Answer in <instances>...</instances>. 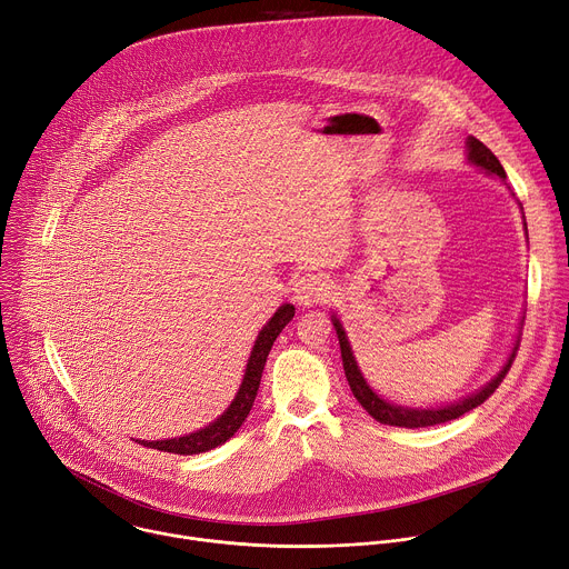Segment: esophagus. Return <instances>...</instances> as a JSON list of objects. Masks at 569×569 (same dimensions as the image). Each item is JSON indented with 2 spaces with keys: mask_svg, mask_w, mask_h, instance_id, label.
<instances>
[{
  "mask_svg": "<svg viewBox=\"0 0 569 569\" xmlns=\"http://www.w3.org/2000/svg\"><path fill=\"white\" fill-rule=\"evenodd\" d=\"M331 290H333L331 279L327 274H319V272H303L292 281L295 299L301 306H312V303H319V301H327Z\"/></svg>",
  "mask_w": 569,
  "mask_h": 569,
  "instance_id": "34e87169",
  "label": "esophagus"
}]
</instances>
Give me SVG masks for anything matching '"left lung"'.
<instances>
[{"label":"left lung","mask_w":569,"mask_h":569,"mask_svg":"<svg viewBox=\"0 0 569 569\" xmlns=\"http://www.w3.org/2000/svg\"><path fill=\"white\" fill-rule=\"evenodd\" d=\"M468 146V159L472 161L475 167L489 171L498 178H507L500 159L491 152V148H486L479 139L475 137H468L466 141ZM333 327L338 331V340H340V351H342V365H345V373H347V380H349V387L353 391V396L358 398V402L362 405V408L378 421V423H385V426H396V428H428V426H439V423H446V421H452V419H459L461 415L475 410L477 405H481L486 398H489L498 387L500 382L505 380V376L509 373L513 360H516V351L518 347L513 349V353L509 356L507 365L502 367V371L491 378V382H486L481 389H477L475 393L457 400V402H450L446 405V408H430V410H412V408H402V405H393V402H387L385 398H380L365 380V376L360 373V367L353 358V351H351V345L347 340V333L342 329L340 319L333 315Z\"/></svg>","instance_id":"8db88e82"}]
</instances>
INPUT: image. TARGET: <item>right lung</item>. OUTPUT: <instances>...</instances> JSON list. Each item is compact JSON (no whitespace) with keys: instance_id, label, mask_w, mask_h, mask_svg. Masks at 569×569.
Here are the masks:
<instances>
[{"instance_id":"obj_1","label":"right lung","mask_w":569,"mask_h":569,"mask_svg":"<svg viewBox=\"0 0 569 569\" xmlns=\"http://www.w3.org/2000/svg\"><path fill=\"white\" fill-rule=\"evenodd\" d=\"M295 317V306L292 303H283L272 319L266 323L263 331L259 333L252 356L248 360V369L246 376H242L240 389L236 393V398L231 400V405L227 408V412H222L213 423H209L207 428L191 432L187 437H178V439H167V441H139L143 448H154V450H164V452H173V455H200L207 452L211 448L222 446L227 439H231L236 435V430L242 426V421L248 419L259 385H261V376H263V367L268 360V353L274 345V340L279 338V333L286 329V323Z\"/></svg>"}]
</instances>
